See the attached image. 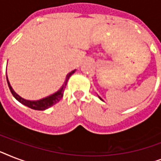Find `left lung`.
<instances>
[{
  "mask_svg": "<svg viewBox=\"0 0 161 161\" xmlns=\"http://www.w3.org/2000/svg\"><path fill=\"white\" fill-rule=\"evenodd\" d=\"M99 98H100V99H101V98H100V97H99Z\"/></svg>",
  "mask_w": 161,
  "mask_h": 161,
  "instance_id": "obj_1",
  "label": "left lung"
}]
</instances>
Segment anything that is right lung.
Listing matches in <instances>:
<instances>
[{"label":"right lung","mask_w":161,"mask_h":161,"mask_svg":"<svg viewBox=\"0 0 161 161\" xmlns=\"http://www.w3.org/2000/svg\"><path fill=\"white\" fill-rule=\"evenodd\" d=\"M76 70H73L72 72L68 73L67 77H66V79L63 83V86L61 87L60 89L54 93L53 94L48 96V97H46V98H42L40 100H36V101H31V100H26L25 98H21V96H19L17 93L13 90V88H11V84H10V82L8 80V78H7V75H6V80H7V83H8V87L11 90V93H12V95L14 96V98H16V100L19 101L20 103L24 104V105L27 106L30 108H32V109L35 110H45L49 108L50 107H52L53 105L56 104L57 103H58L59 101L61 100V98H63V93H64V90H65L66 85H67V83H68V79L70 78L72 74L74 73Z\"/></svg>","instance_id":"right-lung-1"}]
</instances>
